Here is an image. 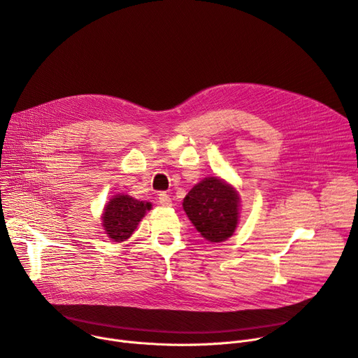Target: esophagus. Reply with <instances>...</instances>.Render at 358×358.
Returning a JSON list of instances; mask_svg holds the SVG:
<instances>
[{"instance_id":"34e87169","label":"esophagus","mask_w":358,"mask_h":358,"mask_svg":"<svg viewBox=\"0 0 358 358\" xmlns=\"http://www.w3.org/2000/svg\"><path fill=\"white\" fill-rule=\"evenodd\" d=\"M158 201L162 206H171V197H169V194H166V193H159L158 194Z\"/></svg>"}]
</instances>
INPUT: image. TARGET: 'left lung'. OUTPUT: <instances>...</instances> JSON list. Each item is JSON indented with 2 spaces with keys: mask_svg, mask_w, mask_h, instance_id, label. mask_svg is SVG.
<instances>
[{
  "mask_svg": "<svg viewBox=\"0 0 358 358\" xmlns=\"http://www.w3.org/2000/svg\"><path fill=\"white\" fill-rule=\"evenodd\" d=\"M182 208L203 238L222 242L231 238L236 229L239 194L222 178L208 177L184 197Z\"/></svg>",
  "mask_w": 358,
  "mask_h": 358,
  "instance_id": "1",
  "label": "left lung"
}]
</instances>
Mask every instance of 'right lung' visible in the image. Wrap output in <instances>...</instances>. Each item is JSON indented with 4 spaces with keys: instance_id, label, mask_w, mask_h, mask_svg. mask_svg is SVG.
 I'll return each mask as SVG.
<instances>
[{
    "instance_id": "add662e5",
    "label": "right lung",
    "mask_w": 358,
    "mask_h": 358,
    "mask_svg": "<svg viewBox=\"0 0 358 358\" xmlns=\"http://www.w3.org/2000/svg\"><path fill=\"white\" fill-rule=\"evenodd\" d=\"M152 204L127 194H116L106 204L101 220L107 236L113 242H123L131 236L138 223L150 210Z\"/></svg>"
}]
</instances>
